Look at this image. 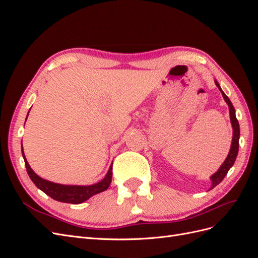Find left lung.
I'll return each mask as SVG.
<instances>
[{
	"mask_svg": "<svg viewBox=\"0 0 258 258\" xmlns=\"http://www.w3.org/2000/svg\"><path fill=\"white\" fill-rule=\"evenodd\" d=\"M214 82H215V85L217 86V88L220 89V91L222 92L225 102L228 104L229 115H230V121H231V126H232V130L233 131H232L231 146H230V151L228 153V156H227V157H226L225 161L222 163V166L220 167V169H218L213 175H211L210 179H211V182H212V184H211L210 189L214 188L216 185H218L223 181V178L226 176V174H227L229 169L233 166V163H235L236 158H237V155H238V151H239V138H240V127H239V122H238V119H237V117H236L235 107H233V105L231 103V101L229 100V98L226 96L225 93H224V91L222 90L220 84L217 83V81H214Z\"/></svg>",
	"mask_w": 258,
	"mask_h": 258,
	"instance_id": "1",
	"label": "left lung"
}]
</instances>
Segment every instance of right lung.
Wrapping results in <instances>:
<instances>
[{"instance_id":"add662e5","label":"right lung","mask_w":258,"mask_h":258,"mask_svg":"<svg viewBox=\"0 0 258 258\" xmlns=\"http://www.w3.org/2000/svg\"><path fill=\"white\" fill-rule=\"evenodd\" d=\"M29 115V113H28ZM28 117V116H27ZM27 120V119H26ZM21 153L22 157L25 159V165L27 168V172L32 179V182L35 184L38 189L44 191L46 195H48L52 199L60 201V202H67V204H74L79 205L82 202L88 200L93 195H97L99 192H102L106 190L112 182V166L113 162L108 169L106 175L103 179H101L100 182L93 184V185H63L49 182L47 179H44L41 176H38L34 171L31 169L29 166V162L27 161V158L23 153L22 143H21Z\"/></svg>"}]
</instances>
